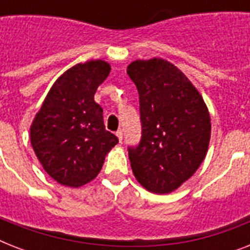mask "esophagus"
Wrapping results in <instances>:
<instances>
[{"label":"esophagus","instance_id":"1","mask_svg":"<svg viewBox=\"0 0 250 250\" xmlns=\"http://www.w3.org/2000/svg\"><path fill=\"white\" fill-rule=\"evenodd\" d=\"M115 135H117V137L119 139V141H122V139H123V132H122V129H118L117 132H115Z\"/></svg>","mask_w":250,"mask_h":250}]
</instances>
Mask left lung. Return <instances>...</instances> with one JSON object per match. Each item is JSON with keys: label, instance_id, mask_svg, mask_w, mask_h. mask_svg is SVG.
I'll list each match as a JSON object with an SVG mask.
<instances>
[{"label": "left lung", "instance_id": "left-lung-1", "mask_svg": "<svg viewBox=\"0 0 250 250\" xmlns=\"http://www.w3.org/2000/svg\"><path fill=\"white\" fill-rule=\"evenodd\" d=\"M139 92L143 136L128 149L133 175L149 192L170 193L204 162L211 123L201 93L164 58L136 60L127 67Z\"/></svg>", "mask_w": 250, "mask_h": 250}]
</instances>
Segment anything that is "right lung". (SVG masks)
I'll return each instance as SVG.
<instances>
[{
	"instance_id": "right-lung-1",
	"label": "right lung",
	"mask_w": 250,
	"mask_h": 250,
	"mask_svg": "<svg viewBox=\"0 0 250 250\" xmlns=\"http://www.w3.org/2000/svg\"><path fill=\"white\" fill-rule=\"evenodd\" d=\"M110 63L90 60L68 68L54 82L29 127L33 152L46 174L62 186L79 188L101 171L118 137L105 129L98 85Z\"/></svg>"
}]
</instances>
